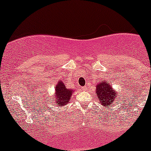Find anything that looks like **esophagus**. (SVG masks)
<instances>
[{"label":"esophagus","instance_id":"obj_1","mask_svg":"<svg viewBox=\"0 0 151 151\" xmlns=\"http://www.w3.org/2000/svg\"><path fill=\"white\" fill-rule=\"evenodd\" d=\"M81 89H82L83 91H85V90L87 89V86H83V87H81Z\"/></svg>","mask_w":151,"mask_h":151}]
</instances>
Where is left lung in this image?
I'll use <instances>...</instances> for the list:
<instances>
[{"label":"left lung","mask_w":151,"mask_h":151,"mask_svg":"<svg viewBox=\"0 0 151 151\" xmlns=\"http://www.w3.org/2000/svg\"><path fill=\"white\" fill-rule=\"evenodd\" d=\"M111 84L106 80H102L96 85V96L102 106V109H108L107 108L112 109L114 104H117V101L121 99L116 90Z\"/></svg>","instance_id":"obj_1"}]
</instances>
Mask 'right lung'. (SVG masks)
<instances>
[{
	"label": "right lung",
	"mask_w": 151,
	"mask_h": 151,
	"mask_svg": "<svg viewBox=\"0 0 151 151\" xmlns=\"http://www.w3.org/2000/svg\"><path fill=\"white\" fill-rule=\"evenodd\" d=\"M74 91V89H68L62 81H58L55 87L53 98L50 99V103L56 104V106H60V108L64 107L70 101V99Z\"/></svg>",
	"instance_id": "1"
}]
</instances>
